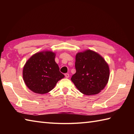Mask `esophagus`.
Instances as JSON below:
<instances>
[{
  "label": "esophagus",
  "mask_w": 134,
  "mask_h": 134,
  "mask_svg": "<svg viewBox=\"0 0 134 134\" xmlns=\"http://www.w3.org/2000/svg\"><path fill=\"white\" fill-rule=\"evenodd\" d=\"M65 78H68L69 77V74L68 73L65 74Z\"/></svg>",
  "instance_id": "esophagus-1"
}]
</instances>
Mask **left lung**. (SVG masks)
I'll list each match as a JSON object with an SVG mask.
<instances>
[{
	"label": "left lung",
	"instance_id": "8db88e82",
	"mask_svg": "<svg viewBox=\"0 0 134 134\" xmlns=\"http://www.w3.org/2000/svg\"><path fill=\"white\" fill-rule=\"evenodd\" d=\"M75 66L76 73L71 80L84 94H98L108 83L110 74L109 65L94 51L87 49L76 53Z\"/></svg>",
	"mask_w": 134,
	"mask_h": 134
}]
</instances>
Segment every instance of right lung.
Segmentation results:
<instances>
[{
    "label": "right lung",
    "instance_id": "obj_1",
    "mask_svg": "<svg viewBox=\"0 0 134 134\" xmlns=\"http://www.w3.org/2000/svg\"><path fill=\"white\" fill-rule=\"evenodd\" d=\"M56 53L44 51L34 54L23 69V79L27 87L37 94L52 90L59 80L64 77L55 60Z\"/></svg>",
    "mask_w": 134,
    "mask_h": 134
}]
</instances>
